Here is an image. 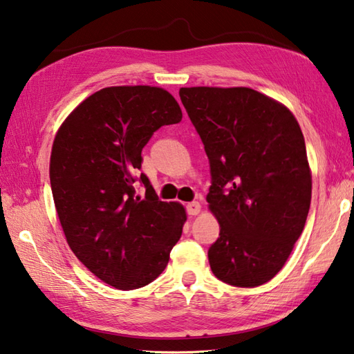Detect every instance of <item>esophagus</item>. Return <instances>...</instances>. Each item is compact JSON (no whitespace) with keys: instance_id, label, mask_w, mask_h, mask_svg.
<instances>
[{"instance_id":"esophagus-1","label":"esophagus","mask_w":354,"mask_h":354,"mask_svg":"<svg viewBox=\"0 0 354 354\" xmlns=\"http://www.w3.org/2000/svg\"><path fill=\"white\" fill-rule=\"evenodd\" d=\"M188 216H197L201 212V203L199 202H190L187 205Z\"/></svg>"}]
</instances>
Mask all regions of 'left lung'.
<instances>
[{
    "instance_id": "1",
    "label": "left lung",
    "mask_w": 354,
    "mask_h": 354,
    "mask_svg": "<svg viewBox=\"0 0 354 354\" xmlns=\"http://www.w3.org/2000/svg\"><path fill=\"white\" fill-rule=\"evenodd\" d=\"M188 118L208 155L207 202L220 225L212 273L253 288L285 266L310 207L312 174L297 119L249 87H183Z\"/></svg>"
}]
</instances>
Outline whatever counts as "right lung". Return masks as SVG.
<instances>
[{"label":"right lung","mask_w":354,"mask_h":354,"mask_svg":"<svg viewBox=\"0 0 354 354\" xmlns=\"http://www.w3.org/2000/svg\"><path fill=\"white\" fill-rule=\"evenodd\" d=\"M180 119L167 90L114 86L86 97L55 134L49 179L66 241L97 279L118 290L155 281L183 234V205L161 202L143 174L145 196L134 187L145 145Z\"/></svg>","instance_id":"obj_1"}]
</instances>
